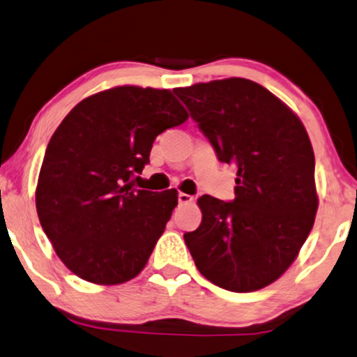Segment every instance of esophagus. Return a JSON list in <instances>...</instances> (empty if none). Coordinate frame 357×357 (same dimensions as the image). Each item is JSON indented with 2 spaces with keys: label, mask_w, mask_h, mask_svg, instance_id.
<instances>
[{
  "label": "esophagus",
  "mask_w": 357,
  "mask_h": 357,
  "mask_svg": "<svg viewBox=\"0 0 357 357\" xmlns=\"http://www.w3.org/2000/svg\"><path fill=\"white\" fill-rule=\"evenodd\" d=\"M178 201H179V204H191V202H194V197H192V196H189V194L179 192Z\"/></svg>",
  "instance_id": "esophagus-1"
}]
</instances>
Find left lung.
<instances>
[{
	"mask_svg": "<svg viewBox=\"0 0 357 357\" xmlns=\"http://www.w3.org/2000/svg\"><path fill=\"white\" fill-rule=\"evenodd\" d=\"M218 160L236 166L235 199L202 196L184 234L199 273L231 292L278 281L296 261L318 208L315 156L291 107L246 78L176 88Z\"/></svg>",
	"mask_w": 357,
	"mask_h": 357,
	"instance_id": "8db88e82",
	"label": "left lung"
}]
</instances>
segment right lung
<instances>
[{"label": "right lung", "mask_w": 357, "mask_h": 357, "mask_svg": "<svg viewBox=\"0 0 357 357\" xmlns=\"http://www.w3.org/2000/svg\"><path fill=\"white\" fill-rule=\"evenodd\" d=\"M169 89L116 86L71 109L47 145L36 189L40 225L71 273L99 286L145 268L178 191L135 189L161 132L188 121Z\"/></svg>", "instance_id": "right-lung-1"}]
</instances>
